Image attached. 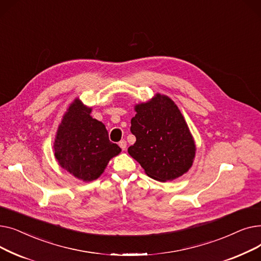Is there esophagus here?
<instances>
[{"instance_id": "34e87169", "label": "esophagus", "mask_w": 261, "mask_h": 261, "mask_svg": "<svg viewBox=\"0 0 261 261\" xmlns=\"http://www.w3.org/2000/svg\"><path fill=\"white\" fill-rule=\"evenodd\" d=\"M118 146L121 148V150H126L127 148V142L125 140H121L119 143H118Z\"/></svg>"}]
</instances>
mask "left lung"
I'll use <instances>...</instances> for the list:
<instances>
[{
	"label": "left lung",
	"mask_w": 261,
	"mask_h": 261,
	"mask_svg": "<svg viewBox=\"0 0 261 261\" xmlns=\"http://www.w3.org/2000/svg\"><path fill=\"white\" fill-rule=\"evenodd\" d=\"M131 132L136 142L128 148L148 176L160 182L172 181L193 166L196 145L187 123L168 96L155 94L134 107Z\"/></svg>",
	"instance_id": "1"
}]
</instances>
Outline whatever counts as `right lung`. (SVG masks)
<instances>
[{"label": "right lung", "mask_w": 261, "mask_h": 261, "mask_svg": "<svg viewBox=\"0 0 261 261\" xmlns=\"http://www.w3.org/2000/svg\"><path fill=\"white\" fill-rule=\"evenodd\" d=\"M91 112L92 108L76 98L64 113L54 142L59 165L85 182L98 179L109 161L121 151L110 142L105 125Z\"/></svg>", "instance_id": "right-lung-1"}]
</instances>
